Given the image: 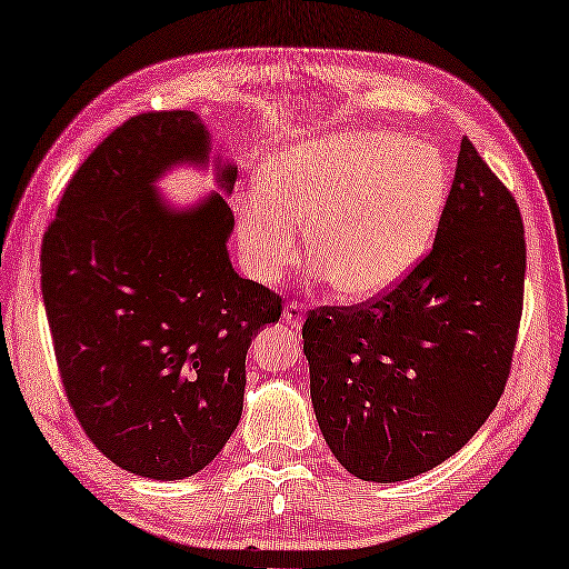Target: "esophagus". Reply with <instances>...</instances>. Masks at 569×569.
Wrapping results in <instances>:
<instances>
[{"instance_id": "34e87169", "label": "esophagus", "mask_w": 569, "mask_h": 569, "mask_svg": "<svg viewBox=\"0 0 569 569\" xmlns=\"http://www.w3.org/2000/svg\"><path fill=\"white\" fill-rule=\"evenodd\" d=\"M282 319L287 321L289 327L299 329V327L305 325V307L299 305V302H289V305L284 307V315H282Z\"/></svg>"}]
</instances>
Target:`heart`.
<instances>
[{
  "label": "heart",
  "mask_w": 569,
  "mask_h": 569,
  "mask_svg": "<svg viewBox=\"0 0 569 569\" xmlns=\"http://www.w3.org/2000/svg\"><path fill=\"white\" fill-rule=\"evenodd\" d=\"M232 206L244 270L272 284L307 260L349 302L399 284L441 224L451 170L431 143L393 131H339L274 151Z\"/></svg>",
  "instance_id": "obj_1"
}]
</instances>
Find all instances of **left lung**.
<instances>
[{"label":"left lung","instance_id":"8db88e82","mask_svg":"<svg viewBox=\"0 0 569 569\" xmlns=\"http://www.w3.org/2000/svg\"><path fill=\"white\" fill-rule=\"evenodd\" d=\"M522 284L518 202L463 138L426 260L377 302L302 327L317 423L351 476L409 480L476 436L506 389Z\"/></svg>","mask_w":569,"mask_h":569}]
</instances>
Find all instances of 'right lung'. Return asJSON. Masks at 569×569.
<instances>
[{
    "label": "right lung",
    "mask_w": 569,
    "mask_h": 569,
    "mask_svg": "<svg viewBox=\"0 0 569 569\" xmlns=\"http://www.w3.org/2000/svg\"><path fill=\"white\" fill-rule=\"evenodd\" d=\"M183 164L218 191L157 192ZM238 166L196 111L141 113L83 160L41 244V295L69 403L96 448L153 480L196 476L240 423L244 357L282 299L234 272Z\"/></svg>",
    "instance_id": "1"
}]
</instances>
